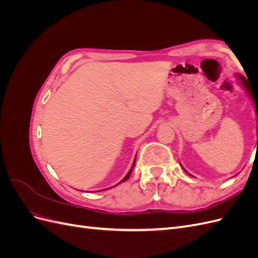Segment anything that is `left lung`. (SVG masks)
<instances>
[{
  "label": "left lung",
  "instance_id": "left-lung-1",
  "mask_svg": "<svg viewBox=\"0 0 258 258\" xmlns=\"http://www.w3.org/2000/svg\"><path fill=\"white\" fill-rule=\"evenodd\" d=\"M238 77L240 79V81L242 82V84H243V86H244V88L246 89V91L248 92V95L251 96V98L254 100L255 99V97L253 98V93H252V90H251V86H249V84H248V82H247V80L245 79V77L243 76V75H238ZM257 121H258V112H257ZM257 134H258V127H257ZM257 139H258V137H257Z\"/></svg>",
  "mask_w": 258,
  "mask_h": 258
}]
</instances>
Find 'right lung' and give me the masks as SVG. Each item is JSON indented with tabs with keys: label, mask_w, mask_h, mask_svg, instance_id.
Wrapping results in <instances>:
<instances>
[{
	"label": "right lung",
	"mask_w": 258,
	"mask_h": 258,
	"mask_svg": "<svg viewBox=\"0 0 258 258\" xmlns=\"http://www.w3.org/2000/svg\"><path fill=\"white\" fill-rule=\"evenodd\" d=\"M136 157H137V156H136ZM135 163H136V160L134 161V165H132V167H131V169H130V171H129V172L127 173V175L126 176H124L122 179H121V181L118 183V184H120V183H122V182H124V181H127V179L129 178V176H130V174H131V172H132V170H134V167H135Z\"/></svg>",
	"instance_id": "right-lung-1"
}]
</instances>
